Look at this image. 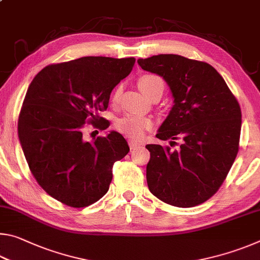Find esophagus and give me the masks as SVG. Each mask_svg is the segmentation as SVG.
Instances as JSON below:
<instances>
[{
	"mask_svg": "<svg viewBox=\"0 0 260 260\" xmlns=\"http://www.w3.org/2000/svg\"><path fill=\"white\" fill-rule=\"evenodd\" d=\"M127 142H128V146H129L131 149H135V148H138L140 146V142H138V141L134 140V139H128Z\"/></svg>",
	"mask_w": 260,
	"mask_h": 260,
	"instance_id": "obj_1",
	"label": "esophagus"
}]
</instances>
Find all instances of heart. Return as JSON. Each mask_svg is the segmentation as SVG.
<instances>
[{"label": "heart", "instance_id": "obj_1", "mask_svg": "<svg viewBox=\"0 0 260 260\" xmlns=\"http://www.w3.org/2000/svg\"><path fill=\"white\" fill-rule=\"evenodd\" d=\"M138 86L143 94L148 98H151L153 94H162L165 88L164 80L156 74H143L138 80ZM121 86H117L113 90L111 96V102L117 104L121 98ZM152 127L151 118L139 116V114H126V116L119 118L116 122V128L126 136L134 139H141L147 131Z\"/></svg>", "mask_w": 260, "mask_h": 260}]
</instances>
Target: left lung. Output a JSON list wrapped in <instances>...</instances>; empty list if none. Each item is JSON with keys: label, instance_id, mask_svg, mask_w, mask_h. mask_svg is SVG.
Listing matches in <instances>:
<instances>
[{"label": "left lung", "instance_id": "1", "mask_svg": "<svg viewBox=\"0 0 260 260\" xmlns=\"http://www.w3.org/2000/svg\"><path fill=\"white\" fill-rule=\"evenodd\" d=\"M138 63L164 78L174 98L156 138L182 141L175 150L147 144L149 190L178 208L204 203L221 187L239 152L240 104L217 70L205 61L169 54Z\"/></svg>", "mask_w": 260, "mask_h": 260}]
</instances>
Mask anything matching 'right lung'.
<instances>
[{"label": "right lung", "instance_id": "right-lung-1", "mask_svg": "<svg viewBox=\"0 0 260 260\" xmlns=\"http://www.w3.org/2000/svg\"><path fill=\"white\" fill-rule=\"evenodd\" d=\"M134 64V57L87 56L48 65L30 82L18 136L30 172L52 199L80 209L109 190L112 166L128 153V144L117 132L93 142L82 133L89 124L108 128L110 122L99 113Z\"/></svg>", "mask_w": 260, "mask_h": 260}]
</instances>
